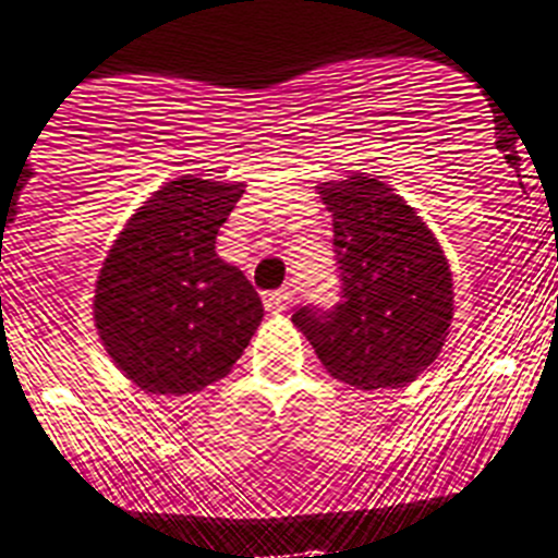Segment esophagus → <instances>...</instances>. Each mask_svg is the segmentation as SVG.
<instances>
[{
  "mask_svg": "<svg viewBox=\"0 0 558 558\" xmlns=\"http://www.w3.org/2000/svg\"><path fill=\"white\" fill-rule=\"evenodd\" d=\"M289 303H291V291L289 289L267 291V294H264V308H267L269 314H283V311L289 308Z\"/></svg>",
  "mask_w": 558,
  "mask_h": 558,
  "instance_id": "obj_1",
  "label": "esophagus"
}]
</instances>
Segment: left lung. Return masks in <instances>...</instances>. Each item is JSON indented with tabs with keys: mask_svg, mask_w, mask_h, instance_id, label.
<instances>
[{
	"mask_svg": "<svg viewBox=\"0 0 558 558\" xmlns=\"http://www.w3.org/2000/svg\"><path fill=\"white\" fill-rule=\"evenodd\" d=\"M332 215L341 300L296 308L322 366L361 390L404 388L444 350L454 319L449 258L404 197L366 173L316 186Z\"/></svg>",
	"mask_w": 558,
	"mask_h": 558,
	"instance_id": "left-lung-1",
	"label": "left lung"
}]
</instances>
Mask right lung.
Returning <instances> with one entry per match:
<instances>
[{"instance_id": "add662e5", "label": "right lung", "mask_w": 558, "mask_h": 558, "mask_svg": "<svg viewBox=\"0 0 558 558\" xmlns=\"http://www.w3.org/2000/svg\"><path fill=\"white\" fill-rule=\"evenodd\" d=\"M244 184L181 175L156 190L104 258L93 322L112 363L156 397L217 383L264 319L258 291L217 255Z\"/></svg>"}]
</instances>
